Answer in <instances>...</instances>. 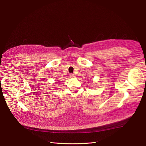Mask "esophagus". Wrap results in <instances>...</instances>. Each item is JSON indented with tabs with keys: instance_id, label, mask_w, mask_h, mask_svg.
Here are the masks:
<instances>
[{
	"instance_id": "34e87169",
	"label": "esophagus",
	"mask_w": 146,
	"mask_h": 146,
	"mask_svg": "<svg viewBox=\"0 0 146 146\" xmlns=\"http://www.w3.org/2000/svg\"><path fill=\"white\" fill-rule=\"evenodd\" d=\"M70 77H73V76H74V74H72V73H71V74H70Z\"/></svg>"
}]
</instances>
